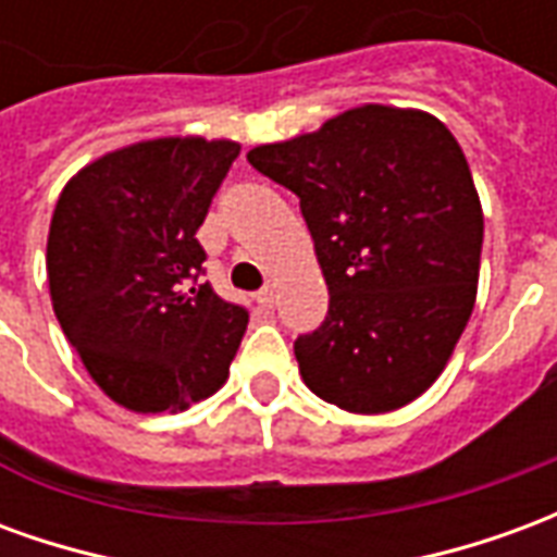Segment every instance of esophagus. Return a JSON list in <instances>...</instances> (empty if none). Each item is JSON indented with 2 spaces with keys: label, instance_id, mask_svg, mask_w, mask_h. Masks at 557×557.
Returning a JSON list of instances; mask_svg holds the SVG:
<instances>
[{
  "label": "esophagus",
  "instance_id": "34e87169",
  "mask_svg": "<svg viewBox=\"0 0 557 557\" xmlns=\"http://www.w3.org/2000/svg\"><path fill=\"white\" fill-rule=\"evenodd\" d=\"M256 304H259V307H265V310H271V307H274V289H262V292H256Z\"/></svg>",
  "mask_w": 557,
  "mask_h": 557
}]
</instances>
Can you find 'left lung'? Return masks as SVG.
<instances>
[{
    "label": "left lung",
    "mask_w": 557,
    "mask_h": 557,
    "mask_svg": "<svg viewBox=\"0 0 557 557\" xmlns=\"http://www.w3.org/2000/svg\"><path fill=\"white\" fill-rule=\"evenodd\" d=\"M247 160L301 199L331 295L295 339L304 385L355 414L409 406L478 298L483 208L456 137L423 110L363 103Z\"/></svg>",
    "instance_id": "obj_1"
}]
</instances>
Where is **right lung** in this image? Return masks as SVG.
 I'll return each mask as SVG.
<instances>
[{"label":"right lung","instance_id":"right-lung-1","mask_svg":"<svg viewBox=\"0 0 557 557\" xmlns=\"http://www.w3.org/2000/svg\"><path fill=\"white\" fill-rule=\"evenodd\" d=\"M242 146L158 137L107 151L62 187L47 235L53 313L91 382L137 414L218 394L247 313L202 274L196 230Z\"/></svg>","mask_w":557,"mask_h":557}]
</instances>
